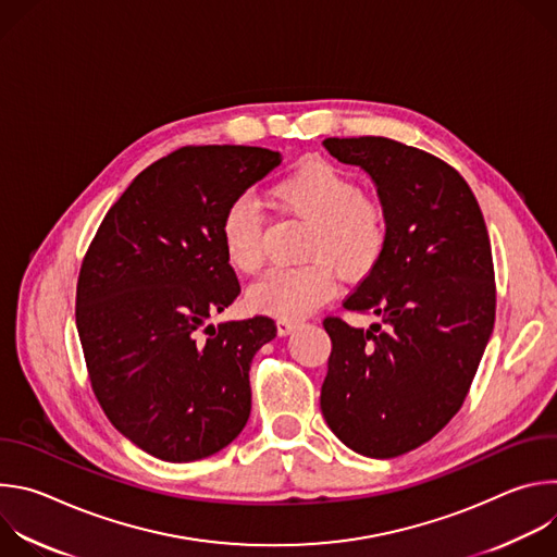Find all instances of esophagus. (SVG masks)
Wrapping results in <instances>:
<instances>
[{
	"mask_svg": "<svg viewBox=\"0 0 557 557\" xmlns=\"http://www.w3.org/2000/svg\"><path fill=\"white\" fill-rule=\"evenodd\" d=\"M297 322L295 320H288V317H280L277 320V333L284 337V335H290L295 331Z\"/></svg>",
	"mask_w": 557,
	"mask_h": 557,
	"instance_id": "34e87169",
	"label": "esophagus"
}]
</instances>
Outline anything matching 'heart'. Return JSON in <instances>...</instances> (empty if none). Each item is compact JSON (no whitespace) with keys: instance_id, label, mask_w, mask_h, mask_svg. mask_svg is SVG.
<instances>
[{"instance_id":"obj_1","label":"heart","mask_w":557,"mask_h":557,"mask_svg":"<svg viewBox=\"0 0 557 557\" xmlns=\"http://www.w3.org/2000/svg\"><path fill=\"white\" fill-rule=\"evenodd\" d=\"M271 205L306 220L297 267L273 269L249 290L256 310L277 317H301L333 297L335 271L346 280L370 275L389 243L385 205L361 194L359 183L326 161H308L275 181ZM264 218L249 196L233 198L220 218V243L226 262L240 273H258L264 264Z\"/></svg>"}]
</instances>
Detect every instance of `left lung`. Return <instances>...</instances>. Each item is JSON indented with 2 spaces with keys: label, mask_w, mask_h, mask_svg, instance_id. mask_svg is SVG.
I'll return each mask as SVG.
<instances>
[{
  "label": "left lung",
  "mask_w": 557,
  "mask_h": 557,
  "mask_svg": "<svg viewBox=\"0 0 557 557\" xmlns=\"http://www.w3.org/2000/svg\"><path fill=\"white\" fill-rule=\"evenodd\" d=\"M366 170L389 215L379 267L344 299L379 324L329 314L333 342L322 414L335 436L370 458L401 456L460 410L496 320V275L483 211L441 158L385 136L326 138Z\"/></svg>",
  "instance_id": "left-lung-1"
}]
</instances>
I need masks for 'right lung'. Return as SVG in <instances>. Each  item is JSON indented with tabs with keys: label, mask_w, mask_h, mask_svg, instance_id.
Segmentation results:
<instances>
[{
	"label": "right lung",
	"mask_w": 557,
	"mask_h": 557,
	"mask_svg": "<svg viewBox=\"0 0 557 557\" xmlns=\"http://www.w3.org/2000/svg\"><path fill=\"white\" fill-rule=\"evenodd\" d=\"M280 163L264 147H181L132 181L86 251L74 312L95 396L156 458H207L249 421L251 361L277 329L267 314L207 324L240 295L218 226Z\"/></svg>",
	"instance_id": "obj_1"
}]
</instances>
